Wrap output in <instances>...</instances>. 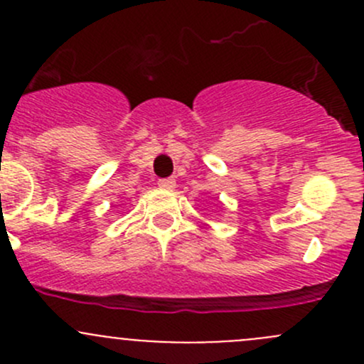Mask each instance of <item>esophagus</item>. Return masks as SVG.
Wrapping results in <instances>:
<instances>
[{"label":"esophagus","instance_id":"1","mask_svg":"<svg viewBox=\"0 0 364 364\" xmlns=\"http://www.w3.org/2000/svg\"><path fill=\"white\" fill-rule=\"evenodd\" d=\"M159 186H160V188H164V190H174L176 188V179H172V178L160 179Z\"/></svg>","mask_w":364,"mask_h":364}]
</instances>
